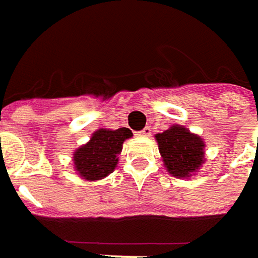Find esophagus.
Segmentation results:
<instances>
[{"instance_id":"34e87169","label":"esophagus","mask_w":258,"mask_h":258,"mask_svg":"<svg viewBox=\"0 0 258 258\" xmlns=\"http://www.w3.org/2000/svg\"><path fill=\"white\" fill-rule=\"evenodd\" d=\"M139 135H141V136H149V135H151V127H149V126L144 127V129L139 132Z\"/></svg>"}]
</instances>
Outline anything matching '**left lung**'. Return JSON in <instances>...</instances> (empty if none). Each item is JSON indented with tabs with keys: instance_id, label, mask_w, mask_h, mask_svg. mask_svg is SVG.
<instances>
[{
	"instance_id": "left-lung-1",
	"label": "left lung",
	"mask_w": 258,
	"mask_h": 258,
	"mask_svg": "<svg viewBox=\"0 0 258 258\" xmlns=\"http://www.w3.org/2000/svg\"><path fill=\"white\" fill-rule=\"evenodd\" d=\"M159 152L168 172L176 178H186L198 171L204 162V142L183 126H172L156 135Z\"/></svg>"
}]
</instances>
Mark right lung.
Wrapping results in <instances>:
<instances>
[{
  "label": "right lung",
  "mask_w": 258,
  "mask_h": 258,
  "mask_svg": "<svg viewBox=\"0 0 258 258\" xmlns=\"http://www.w3.org/2000/svg\"><path fill=\"white\" fill-rule=\"evenodd\" d=\"M131 136L132 132L127 127L96 131L92 139L75 152L76 171L87 181H97L107 176L116 168L122 145Z\"/></svg>",
  "instance_id": "right-lung-1"
}]
</instances>
